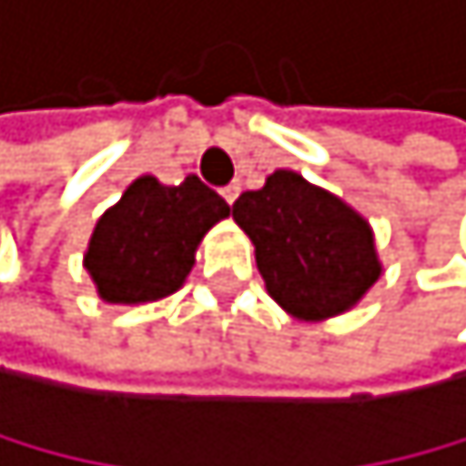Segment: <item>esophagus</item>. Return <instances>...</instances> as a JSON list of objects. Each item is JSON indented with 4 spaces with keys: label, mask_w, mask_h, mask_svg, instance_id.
I'll use <instances>...</instances> for the list:
<instances>
[{
    "label": "esophagus",
    "mask_w": 466,
    "mask_h": 466,
    "mask_svg": "<svg viewBox=\"0 0 466 466\" xmlns=\"http://www.w3.org/2000/svg\"><path fill=\"white\" fill-rule=\"evenodd\" d=\"M238 192H242V187H238V183H230V187H224V189H221V198H224L228 204H233L236 198H238Z\"/></svg>",
    "instance_id": "obj_1"
}]
</instances>
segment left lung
Returning <instances> with one entry per match:
<instances>
[{"instance_id": "left-lung-1", "label": "left lung", "mask_w": 466, "mask_h": 466, "mask_svg": "<svg viewBox=\"0 0 466 466\" xmlns=\"http://www.w3.org/2000/svg\"><path fill=\"white\" fill-rule=\"evenodd\" d=\"M233 218L257 248L271 298L298 320L335 318L380 279L373 230L339 195L277 168L262 189L242 192Z\"/></svg>"}]
</instances>
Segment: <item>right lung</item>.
Masks as SVG:
<instances>
[{
	"label": "right lung",
	"instance_id": "obj_1",
	"mask_svg": "<svg viewBox=\"0 0 466 466\" xmlns=\"http://www.w3.org/2000/svg\"><path fill=\"white\" fill-rule=\"evenodd\" d=\"M228 216V201L195 175L177 187L142 175L96 221L84 268L107 303L168 298L189 277L207 230Z\"/></svg>",
	"mask_w": 466,
	"mask_h": 466
}]
</instances>
